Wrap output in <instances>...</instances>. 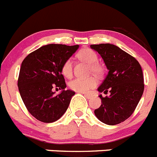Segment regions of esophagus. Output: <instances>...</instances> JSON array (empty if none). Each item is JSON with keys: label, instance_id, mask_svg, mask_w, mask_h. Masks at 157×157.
Listing matches in <instances>:
<instances>
[{"label": "esophagus", "instance_id": "1", "mask_svg": "<svg viewBox=\"0 0 157 157\" xmlns=\"http://www.w3.org/2000/svg\"><path fill=\"white\" fill-rule=\"evenodd\" d=\"M84 96H85L86 98H87V99H90L92 98L91 95L88 94H84Z\"/></svg>", "mask_w": 157, "mask_h": 157}]
</instances>
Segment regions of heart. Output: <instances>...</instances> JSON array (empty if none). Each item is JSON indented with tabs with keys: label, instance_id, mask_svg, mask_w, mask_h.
<instances>
[{
	"label": "heart",
	"instance_id": "b5f03b06",
	"mask_svg": "<svg viewBox=\"0 0 157 157\" xmlns=\"http://www.w3.org/2000/svg\"><path fill=\"white\" fill-rule=\"evenodd\" d=\"M77 57L83 62L90 64V73L101 75L103 73V68L100 64L98 63V56L96 52L90 49H83L78 52ZM62 74L64 77L70 78L73 75V63L71 59H67L63 64L61 69ZM97 80L93 77H87L85 79L76 78L69 83V87L71 90L80 93H87L91 89L97 86Z\"/></svg>",
	"mask_w": 157,
	"mask_h": 157
}]
</instances>
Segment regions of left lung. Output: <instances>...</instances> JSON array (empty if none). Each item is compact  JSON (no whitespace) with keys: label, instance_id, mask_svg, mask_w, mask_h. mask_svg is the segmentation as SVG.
<instances>
[{"label":"left lung","instance_id":"left-lung-1","mask_svg":"<svg viewBox=\"0 0 157 157\" xmlns=\"http://www.w3.org/2000/svg\"><path fill=\"white\" fill-rule=\"evenodd\" d=\"M98 52L108 70L99 92L101 105L94 110L96 117L107 125L122 122L134 112L144 90V79L140 63L126 52L112 44L90 45Z\"/></svg>","mask_w":157,"mask_h":157}]
</instances>
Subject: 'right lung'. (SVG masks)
<instances>
[{
	"instance_id": "right-lung-1",
	"label": "right lung",
	"mask_w": 157,
	"mask_h": 157,
	"mask_svg": "<svg viewBox=\"0 0 157 157\" xmlns=\"http://www.w3.org/2000/svg\"><path fill=\"white\" fill-rule=\"evenodd\" d=\"M78 48V45L49 44L31 52L23 60L17 80L19 93L29 113L39 121H57L68 108L75 92L65 90L61 69ZM54 87L62 92L55 95L52 90Z\"/></svg>"
}]
</instances>
